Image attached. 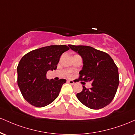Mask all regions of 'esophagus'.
<instances>
[{
	"label": "esophagus",
	"instance_id": "34e87169",
	"mask_svg": "<svg viewBox=\"0 0 135 135\" xmlns=\"http://www.w3.org/2000/svg\"><path fill=\"white\" fill-rule=\"evenodd\" d=\"M68 83H70V84H72V85L75 84V82H74V80H68Z\"/></svg>",
	"mask_w": 135,
	"mask_h": 135
}]
</instances>
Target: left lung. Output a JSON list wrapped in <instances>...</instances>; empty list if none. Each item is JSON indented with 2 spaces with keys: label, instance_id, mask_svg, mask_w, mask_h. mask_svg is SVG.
<instances>
[{
  "label": "left lung",
  "instance_id": "8db88e82",
  "mask_svg": "<svg viewBox=\"0 0 135 135\" xmlns=\"http://www.w3.org/2000/svg\"><path fill=\"white\" fill-rule=\"evenodd\" d=\"M81 56L83 66L79 79L91 82L92 87L77 94L78 100L91 109H100L112 101L118 88L119 72L114 60L106 52L91 46L69 45Z\"/></svg>",
  "mask_w": 135,
  "mask_h": 135
}]
</instances>
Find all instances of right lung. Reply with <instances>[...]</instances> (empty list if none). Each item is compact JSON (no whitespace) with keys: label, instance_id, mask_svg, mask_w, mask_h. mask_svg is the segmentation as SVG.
Returning <instances> with one entry per match:
<instances>
[{"label":"right lung","instance_id":"add662e5","mask_svg":"<svg viewBox=\"0 0 135 135\" xmlns=\"http://www.w3.org/2000/svg\"><path fill=\"white\" fill-rule=\"evenodd\" d=\"M69 49L66 45H51L32 51L21 59L17 67L18 85L30 104L43 107L58 97L66 80L47 79L46 74L57 69L61 55Z\"/></svg>","mask_w":135,"mask_h":135}]
</instances>
